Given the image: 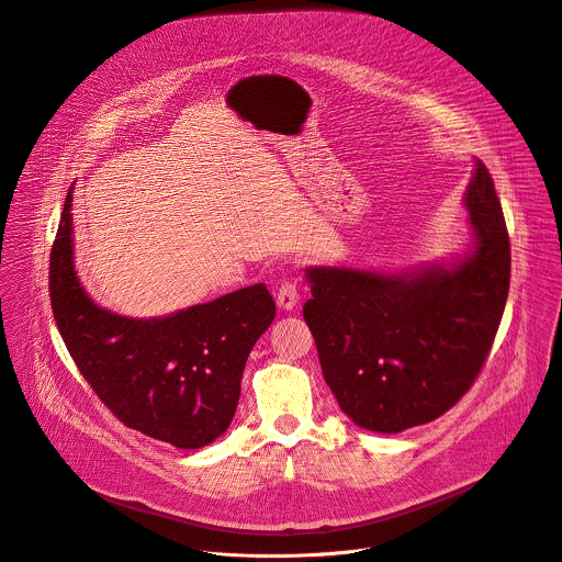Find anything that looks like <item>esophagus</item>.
<instances>
[{"mask_svg":"<svg viewBox=\"0 0 562 562\" xmlns=\"http://www.w3.org/2000/svg\"><path fill=\"white\" fill-rule=\"evenodd\" d=\"M299 288L294 281H283L277 290V305L283 312H292L299 305Z\"/></svg>","mask_w":562,"mask_h":562,"instance_id":"obj_1","label":"esophagus"}]
</instances>
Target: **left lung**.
<instances>
[{
  "instance_id": "left-lung-1",
  "label": "left lung",
  "mask_w": 562,
  "mask_h": 562,
  "mask_svg": "<svg viewBox=\"0 0 562 562\" xmlns=\"http://www.w3.org/2000/svg\"><path fill=\"white\" fill-rule=\"evenodd\" d=\"M472 248L404 272L312 266L303 307L322 374L361 428L401 432L443 415L472 387L510 283V241L481 160L465 190Z\"/></svg>"
}]
</instances>
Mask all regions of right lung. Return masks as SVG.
<instances>
[{
  "mask_svg": "<svg viewBox=\"0 0 562 562\" xmlns=\"http://www.w3.org/2000/svg\"><path fill=\"white\" fill-rule=\"evenodd\" d=\"M74 186L49 257L58 330L92 392L125 426L175 448L221 437L240 401L241 372L274 321L263 283L164 318H127L99 307L74 263Z\"/></svg>",
  "mask_w": 562,
  "mask_h": 562,
  "instance_id": "right-lung-1",
  "label": "right lung"
}]
</instances>
